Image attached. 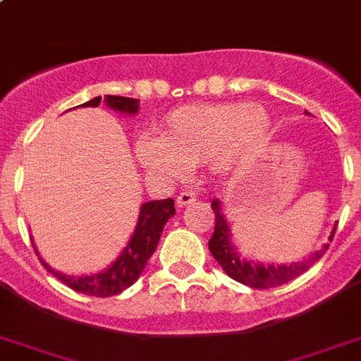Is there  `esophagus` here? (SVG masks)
<instances>
[{
    "instance_id": "34e87169",
    "label": "esophagus",
    "mask_w": 361,
    "mask_h": 361,
    "mask_svg": "<svg viewBox=\"0 0 361 361\" xmlns=\"http://www.w3.org/2000/svg\"><path fill=\"white\" fill-rule=\"evenodd\" d=\"M194 202H196V196H194L192 192H189V190H183V192L178 194V198H176L178 207H185V205H189V203H194Z\"/></svg>"
}]
</instances>
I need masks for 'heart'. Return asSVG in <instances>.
Returning <instances> with one entry per match:
<instances>
[{
  "mask_svg": "<svg viewBox=\"0 0 361 361\" xmlns=\"http://www.w3.org/2000/svg\"><path fill=\"white\" fill-rule=\"evenodd\" d=\"M271 127L265 109L245 103H196L169 112L158 140L136 145L137 161L154 176L178 180L185 169L209 161L228 172L265 143Z\"/></svg>",
  "mask_w": 361,
  "mask_h": 361,
  "instance_id": "1",
  "label": "heart"
}]
</instances>
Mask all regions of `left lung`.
<instances>
[{
  "label": "left lung",
  "mask_w": 361,
  "mask_h": 361,
  "mask_svg": "<svg viewBox=\"0 0 361 361\" xmlns=\"http://www.w3.org/2000/svg\"><path fill=\"white\" fill-rule=\"evenodd\" d=\"M211 207L216 216L214 233H212V238L209 240L211 255L214 256L216 262L221 265V269L233 280L240 281L243 285H249L252 289H271V287H278V285H283L287 281L294 280V278H298L305 271H309L325 255V250L329 249L327 243V245H324V249L316 250L311 258L298 263H289V265H283V263L281 265H274V263L265 265V263H256L252 259L249 262V259L240 258V255L236 252V247L231 241V228H228L227 221H225V216L221 214V203H219V200H214ZM334 231H332L329 241H332Z\"/></svg>",
  "instance_id": "8db88e82"
}]
</instances>
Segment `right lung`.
<instances>
[{
	"label": "right lung",
	"instance_id": "1",
	"mask_svg": "<svg viewBox=\"0 0 361 361\" xmlns=\"http://www.w3.org/2000/svg\"><path fill=\"white\" fill-rule=\"evenodd\" d=\"M99 102H102V96L83 103L81 106H98ZM103 102L106 103V106H111L112 111L123 112V114H136L137 106H140L137 99L123 98V96H105ZM174 212H176L174 200L171 198L143 203L142 209H140L136 231H134L127 247L121 250V255L118 256V259L112 265H109L105 271L98 272V274L68 276L63 274V272L54 271L42 258H39V262L50 274H54L61 283L78 290V293L96 298L114 296V294L130 287L142 276L149 258L158 249L163 227L169 221V218L174 216Z\"/></svg>",
	"mask_w": 361,
	"mask_h": 361
}]
</instances>
